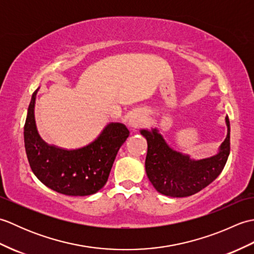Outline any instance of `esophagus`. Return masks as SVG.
<instances>
[{"instance_id":"34e87169","label":"esophagus","mask_w":254,"mask_h":254,"mask_svg":"<svg viewBox=\"0 0 254 254\" xmlns=\"http://www.w3.org/2000/svg\"><path fill=\"white\" fill-rule=\"evenodd\" d=\"M144 121H145V115L143 110L141 109L133 110L130 115H128V118H127L128 126H130L132 128H134V130L141 127L144 123Z\"/></svg>"}]
</instances>
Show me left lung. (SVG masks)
<instances>
[{
	"instance_id": "obj_1",
	"label": "left lung",
	"mask_w": 254,
	"mask_h": 254,
	"mask_svg": "<svg viewBox=\"0 0 254 254\" xmlns=\"http://www.w3.org/2000/svg\"><path fill=\"white\" fill-rule=\"evenodd\" d=\"M227 136L212 157L194 160L169 147L157 128L141 130L147 141L145 169L153 187L171 197H185L201 191L223 171L230 153V123L226 117Z\"/></svg>"
}]
</instances>
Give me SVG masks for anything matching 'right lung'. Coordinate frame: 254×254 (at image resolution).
Masks as SVG:
<instances>
[{
	"label": "right lung",
	"mask_w": 254,
	"mask_h": 254,
	"mask_svg": "<svg viewBox=\"0 0 254 254\" xmlns=\"http://www.w3.org/2000/svg\"><path fill=\"white\" fill-rule=\"evenodd\" d=\"M32 94L24 127L27 159L35 176L51 190L71 196L98 192L106 185L118 150L128 137L122 123L111 122L95 141L75 149H64L46 143L37 131Z\"/></svg>",
	"instance_id": "1"
}]
</instances>
